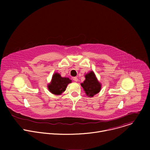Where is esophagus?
Returning a JSON list of instances; mask_svg holds the SVG:
<instances>
[{
    "instance_id": "34e87169",
    "label": "esophagus",
    "mask_w": 150,
    "mask_h": 150,
    "mask_svg": "<svg viewBox=\"0 0 150 150\" xmlns=\"http://www.w3.org/2000/svg\"><path fill=\"white\" fill-rule=\"evenodd\" d=\"M73 80H74V81H75V82H77V81H78V79L77 77H74V78H73Z\"/></svg>"
}]
</instances>
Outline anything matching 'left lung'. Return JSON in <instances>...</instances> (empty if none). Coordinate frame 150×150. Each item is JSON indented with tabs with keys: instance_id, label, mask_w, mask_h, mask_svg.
<instances>
[{
	"instance_id": "1",
	"label": "left lung",
	"mask_w": 150,
	"mask_h": 150,
	"mask_svg": "<svg viewBox=\"0 0 150 150\" xmlns=\"http://www.w3.org/2000/svg\"><path fill=\"white\" fill-rule=\"evenodd\" d=\"M85 79L81 83L85 94L89 97H93L98 93L101 88V84L98 81L93 71L85 75Z\"/></svg>"
}]
</instances>
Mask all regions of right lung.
<instances>
[{
  "mask_svg": "<svg viewBox=\"0 0 150 150\" xmlns=\"http://www.w3.org/2000/svg\"><path fill=\"white\" fill-rule=\"evenodd\" d=\"M71 82L72 80L69 78L62 77L59 73L55 72L52 76L51 82L47 85V88L53 94L61 95L66 90L68 85Z\"/></svg>",
  "mask_w": 150,
  "mask_h": 150,
  "instance_id": "add662e5",
  "label": "right lung"
}]
</instances>
